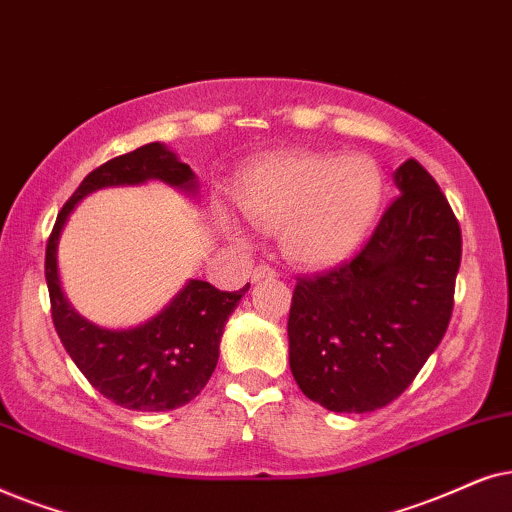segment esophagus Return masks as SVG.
Listing matches in <instances>:
<instances>
[{"mask_svg": "<svg viewBox=\"0 0 512 512\" xmlns=\"http://www.w3.org/2000/svg\"><path fill=\"white\" fill-rule=\"evenodd\" d=\"M271 276H278V271L274 267H269V264H257L255 269H252V281H262V278H271Z\"/></svg>", "mask_w": 512, "mask_h": 512, "instance_id": "34e87169", "label": "esophagus"}]
</instances>
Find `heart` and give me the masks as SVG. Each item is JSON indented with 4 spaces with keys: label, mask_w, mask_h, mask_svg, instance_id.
<instances>
[{
    "label": "heart",
    "mask_w": 512,
    "mask_h": 512,
    "mask_svg": "<svg viewBox=\"0 0 512 512\" xmlns=\"http://www.w3.org/2000/svg\"><path fill=\"white\" fill-rule=\"evenodd\" d=\"M243 217L281 229V248L302 267H330L360 248L384 201V175L367 156L278 152L243 170L234 189ZM238 236L236 222L220 217Z\"/></svg>",
    "instance_id": "obj_1"
}]
</instances>
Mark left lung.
Returning a JSON list of instances; mask_svg holds the SVG:
<instances>
[{"instance_id": "8db88e82", "label": "left lung", "mask_w": 512, "mask_h": 512, "mask_svg": "<svg viewBox=\"0 0 512 512\" xmlns=\"http://www.w3.org/2000/svg\"><path fill=\"white\" fill-rule=\"evenodd\" d=\"M400 196L349 262L297 278L290 370L306 398L363 414L393 403L445 337L461 264V229L433 175L407 159Z\"/></svg>"}]
</instances>
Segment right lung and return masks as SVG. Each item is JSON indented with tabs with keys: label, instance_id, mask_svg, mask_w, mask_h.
<instances>
[{
	"label": "right lung",
	"instance_id": "obj_1",
	"mask_svg": "<svg viewBox=\"0 0 512 512\" xmlns=\"http://www.w3.org/2000/svg\"><path fill=\"white\" fill-rule=\"evenodd\" d=\"M163 180L185 192H196V177L161 142L109 159L84 177L70 196L46 243V285L51 318L74 365L95 391L126 410L166 412L187 405L208 384L220 358V339L231 313L248 292L217 290L206 281H189L159 316L131 330H102L67 304L58 281V238L74 206L95 189L142 185Z\"/></svg>",
	"mask_w": 512,
	"mask_h": 512
}]
</instances>
